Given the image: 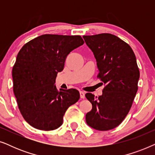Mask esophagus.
<instances>
[{"label":"esophagus","mask_w":155,"mask_h":155,"mask_svg":"<svg viewBox=\"0 0 155 155\" xmlns=\"http://www.w3.org/2000/svg\"><path fill=\"white\" fill-rule=\"evenodd\" d=\"M85 93H84V92H82V91H80V98L81 99H84V97H85Z\"/></svg>","instance_id":"obj_1"}]
</instances>
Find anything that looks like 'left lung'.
Here are the masks:
<instances>
[{"label": "left lung", "instance_id": "left-lung-1", "mask_svg": "<svg viewBox=\"0 0 155 155\" xmlns=\"http://www.w3.org/2000/svg\"><path fill=\"white\" fill-rule=\"evenodd\" d=\"M82 37L96 58L97 78L105 85L101 96L85 94L92 105L86 122L96 130H111L124 120L136 95L140 78L136 58L128 44L111 34Z\"/></svg>", "mask_w": 155, "mask_h": 155}]
</instances>
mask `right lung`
Masks as SVG:
<instances>
[{
  "label": "right lung",
  "instance_id": "1",
  "mask_svg": "<svg viewBox=\"0 0 155 155\" xmlns=\"http://www.w3.org/2000/svg\"><path fill=\"white\" fill-rule=\"evenodd\" d=\"M84 43L78 35H43L19 51L12 68L13 92L21 114L34 128H59L68 108L79 100L77 90H58L55 82L68 55Z\"/></svg>",
  "mask_w": 155,
  "mask_h": 155
}]
</instances>
